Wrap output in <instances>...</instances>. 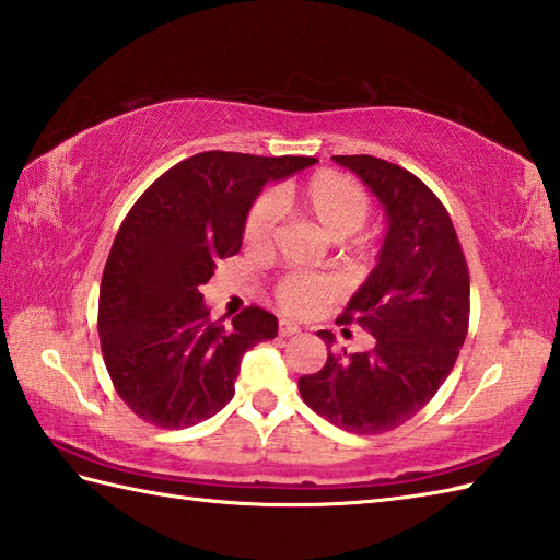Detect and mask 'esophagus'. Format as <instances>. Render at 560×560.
<instances>
[{
  "instance_id": "1",
  "label": "esophagus",
  "mask_w": 560,
  "mask_h": 560,
  "mask_svg": "<svg viewBox=\"0 0 560 560\" xmlns=\"http://www.w3.org/2000/svg\"><path fill=\"white\" fill-rule=\"evenodd\" d=\"M299 331H301V327L291 323V319H281V323H279V335L281 337H293V335H299Z\"/></svg>"
}]
</instances>
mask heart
I'll use <instances>...</instances> for the list:
<instances>
[{
	"label": "heart",
	"mask_w": 560,
	"mask_h": 560,
	"mask_svg": "<svg viewBox=\"0 0 560 560\" xmlns=\"http://www.w3.org/2000/svg\"><path fill=\"white\" fill-rule=\"evenodd\" d=\"M283 213H303L315 219L331 237H347L359 231L371 211L365 189L351 177L319 171L305 180L281 185L273 195L259 197L243 223V241L265 253L273 243ZM341 293V281L331 273L293 271L273 287V301L283 313L305 317L323 311Z\"/></svg>",
	"instance_id": "b5f03b06"
}]
</instances>
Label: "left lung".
<instances>
[{"instance_id": "1", "label": "left lung", "mask_w": 560, "mask_h": 560, "mask_svg": "<svg viewBox=\"0 0 560 560\" xmlns=\"http://www.w3.org/2000/svg\"><path fill=\"white\" fill-rule=\"evenodd\" d=\"M383 201L387 235L377 267L353 293L339 325H361L371 351H329L327 363L303 375V401L349 433L373 435L407 423L445 383L469 329V269L455 225L433 189L375 156H335Z\"/></svg>"}]
</instances>
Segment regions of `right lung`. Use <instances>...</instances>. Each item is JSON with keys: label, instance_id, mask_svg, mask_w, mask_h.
<instances>
[{"label": "right lung", "instance_id": "right-lung-1", "mask_svg": "<svg viewBox=\"0 0 560 560\" xmlns=\"http://www.w3.org/2000/svg\"><path fill=\"white\" fill-rule=\"evenodd\" d=\"M313 156L205 151L165 171L115 235L103 269L98 335L117 395L139 419L187 428L235 395L241 359L277 337V317L249 305L231 327L211 323L201 287L237 255L259 189Z\"/></svg>", "mask_w": 560, "mask_h": 560}]
</instances>
